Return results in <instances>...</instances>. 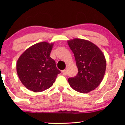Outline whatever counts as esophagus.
I'll return each mask as SVG.
<instances>
[{
    "mask_svg": "<svg viewBox=\"0 0 125 125\" xmlns=\"http://www.w3.org/2000/svg\"><path fill=\"white\" fill-rule=\"evenodd\" d=\"M62 73L63 75L65 76V75H66V74H67V71H66V70H63L62 71Z\"/></svg>",
    "mask_w": 125,
    "mask_h": 125,
    "instance_id": "esophagus-1",
    "label": "esophagus"
}]
</instances>
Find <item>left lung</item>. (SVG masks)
Wrapping results in <instances>:
<instances>
[{
	"label": "left lung",
	"mask_w": 125,
	"mask_h": 125,
	"mask_svg": "<svg viewBox=\"0 0 125 125\" xmlns=\"http://www.w3.org/2000/svg\"><path fill=\"white\" fill-rule=\"evenodd\" d=\"M74 54L78 72L68 78L70 86L77 92L87 93L94 90L103 80L106 59L101 49L93 42L81 39L68 41Z\"/></svg>",
	"instance_id": "1"
}]
</instances>
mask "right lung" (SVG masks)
I'll use <instances>...</instances> for the list:
<instances>
[{"label": "right lung", "mask_w": 125, "mask_h": 125, "mask_svg": "<svg viewBox=\"0 0 125 125\" xmlns=\"http://www.w3.org/2000/svg\"><path fill=\"white\" fill-rule=\"evenodd\" d=\"M53 43L42 42L27 49L16 63L20 81L31 91L40 92L52 86L61 72L50 56Z\"/></svg>", "instance_id": "1"}]
</instances>
